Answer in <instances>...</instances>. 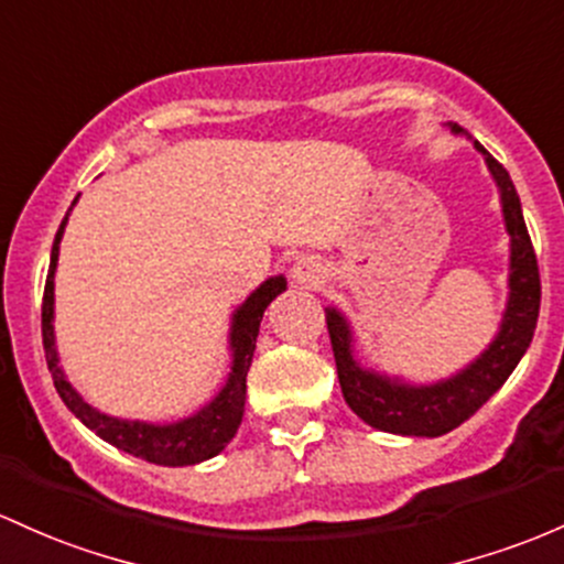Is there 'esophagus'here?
Returning <instances> with one entry per match:
<instances>
[{"mask_svg": "<svg viewBox=\"0 0 564 564\" xmlns=\"http://www.w3.org/2000/svg\"><path fill=\"white\" fill-rule=\"evenodd\" d=\"M292 278L300 289H318L326 278V268L321 264V259L300 257L292 268Z\"/></svg>", "mask_w": 564, "mask_h": 564, "instance_id": "obj_1", "label": "esophagus"}]
</instances>
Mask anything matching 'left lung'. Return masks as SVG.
I'll list each match as a JSON object with an SVG mask.
<instances>
[{
	"label": "left lung",
	"instance_id": "obj_1",
	"mask_svg": "<svg viewBox=\"0 0 564 564\" xmlns=\"http://www.w3.org/2000/svg\"><path fill=\"white\" fill-rule=\"evenodd\" d=\"M444 126L455 135H468L457 122H444ZM474 150L485 158L487 171L498 187L500 212H503V225L511 240L509 300H506L498 334L490 339V345L455 375L436 382H406L404 377L364 367L352 348L356 334L350 329V321L337 307H326V326H329L334 361H337L339 388L350 410L377 431L425 438L449 433L466 423L495 391H500V386L509 380L533 343L538 307H541V278H538V259L530 243L528 225H524L522 203L513 189L509 171L479 141H474Z\"/></svg>",
	"mask_w": 564,
	"mask_h": 564
}]
</instances>
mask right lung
<instances>
[{"label":"right lung","mask_w":564,"mask_h":564,"mask_svg":"<svg viewBox=\"0 0 564 564\" xmlns=\"http://www.w3.org/2000/svg\"><path fill=\"white\" fill-rule=\"evenodd\" d=\"M77 197H74L72 208L77 206ZM69 214L64 216L58 232H55L45 300H42V343H45L47 369L53 375L55 391L74 412V417L83 420L98 438L109 442L111 447L122 449V453L154 463V466H195V463L219 455L240 429V420H243L246 410V375H249L253 350H257L259 324H262V315L268 311L270 302L281 292H286V278H268L235 307L230 318V334H227L230 372H227V380L221 382V388L214 393L208 404H203L189 417L173 420V423H147V420L115 417V414L96 410L90 401H85L77 393V388L72 386L64 367H61L58 348H55V268H58L61 238H64Z\"/></svg>","instance_id":"1"}]
</instances>
